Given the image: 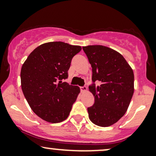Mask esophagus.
<instances>
[{
  "instance_id": "esophagus-1",
  "label": "esophagus",
  "mask_w": 156,
  "mask_h": 156,
  "mask_svg": "<svg viewBox=\"0 0 156 156\" xmlns=\"http://www.w3.org/2000/svg\"><path fill=\"white\" fill-rule=\"evenodd\" d=\"M80 90H81L82 92H85V91H87V87H86V86H83V87H80Z\"/></svg>"
}]
</instances>
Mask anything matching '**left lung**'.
Instances as JSON below:
<instances>
[{
	"instance_id": "obj_1",
	"label": "left lung",
	"mask_w": 156,
	"mask_h": 156,
	"mask_svg": "<svg viewBox=\"0 0 156 156\" xmlns=\"http://www.w3.org/2000/svg\"><path fill=\"white\" fill-rule=\"evenodd\" d=\"M82 49L92 66L89 90L95 103L87 108L92 122L108 126L118 122L127 110L134 93V73L123 55L103 45H88ZM99 81L101 84L94 83Z\"/></svg>"
}]
</instances>
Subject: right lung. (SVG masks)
I'll return each mask as SVG.
<instances>
[{
    "instance_id": "right-lung-1",
    "label": "right lung",
    "mask_w": 156,
    "mask_h": 156,
    "mask_svg": "<svg viewBox=\"0 0 156 156\" xmlns=\"http://www.w3.org/2000/svg\"><path fill=\"white\" fill-rule=\"evenodd\" d=\"M82 50L63 42L42 44L29 55L21 70L22 92L32 110L42 119L58 123L69 116L80 88L62 82L72 58Z\"/></svg>"
}]
</instances>
